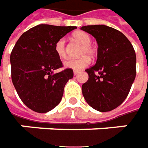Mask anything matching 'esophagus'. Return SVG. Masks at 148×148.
Segmentation results:
<instances>
[{
    "label": "esophagus",
    "mask_w": 148,
    "mask_h": 148,
    "mask_svg": "<svg viewBox=\"0 0 148 148\" xmlns=\"http://www.w3.org/2000/svg\"><path fill=\"white\" fill-rule=\"evenodd\" d=\"M73 73H74V75H75V76H76V75H78L79 72H78V71H74V72H73Z\"/></svg>",
    "instance_id": "34e87169"
}]
</instances>
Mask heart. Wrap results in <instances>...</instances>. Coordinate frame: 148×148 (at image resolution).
I'll list each match as a JSON object with an SVG mask.
<instances>
[{"instance_id":"b5f03b06","label":"heart","mask_w":148,"mask_h":148,"mask_svg":"<svg viewBox=\"0 0 148 148\" xmlns=\"http://www.w3.org/2000/svg\"><path fill=\"white\" fill-rule=\"evenodd\" d=\"M72 39L81 45L79 54L82 56L76 59H69L64 62V67L76 71H80L87 67L90 63V58L88 56L94 57L96 54V49L91 43V37L83 31H77L72 34ZM54 52L60 59L67 58L66 44L63 38L58 40L54 44Z\"/></svg>"}]
</instances>
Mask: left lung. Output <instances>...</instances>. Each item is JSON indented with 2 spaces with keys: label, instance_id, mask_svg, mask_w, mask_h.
<instances>
[{
  "label": "left lung",
  "instance_id": "left-lung-1",
  "mask_svg": "<svg viewBox=\"0 0 148 148\" xmlns=\"http://www.w3.org/2000/svg\"><path fill=\"white\" fill-rule=\"evenodd\" d=\"M81 30L98 42L96 64L86 69L89 79L82 85L86 102L99 112H110L127 98L136 76V54L128 38L105 25H88Z\"/></svg>",
  "mask_w": 148,
  "mask_h": 148
}]
</instances>
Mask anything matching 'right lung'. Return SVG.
I'll return each instance as SVG.
<instances>
[{
    "label": "right lung",
    "mask_w": 148,
    "mask_h": 148,
    "mask_svg": "<svg viewBox=\"0 0 148 148\" xmlns=\"http://www.w3.org/2000/svg\"><path fill=\"white\" fill-rule=\"evenodd\" d=\"M76 27L40 24L22 34L10 53L11 79L22 102L39 113L54 108L62 99L64 86L73 70L63 67L54 44Z\"/></svg>",
    "instance_id": "obj_1"
}]
</instances>
